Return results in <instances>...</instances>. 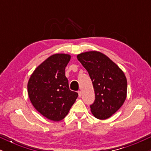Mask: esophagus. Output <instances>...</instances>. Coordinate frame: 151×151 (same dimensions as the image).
I'll use <instances>...</instances> for the list:
<instances>
[{
    "mask_svg": "<svg viewBox=\"0 0 151 151\" xmlns=\"http://www.w3.org/2000/svg\"><path fill=\"white\" fill-rule=\"evenodd\" d=\"M78 94H79V97H81V91H78Z\"/></svg>",
    "mask_w": 151,
    "mask_h": 151,
    "instance_id": "1",
    "label": "esophagus"
}]
</instances>
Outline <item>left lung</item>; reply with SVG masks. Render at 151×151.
<instances>
[{"label": "left lung", "mask_w": 151, "mask_h": 151, "mask_svg": "<svg viewBox=\"0 0 151 151\" xmlns=\"http://www.w3.org/2000/svg\"><path fill=\"white\" fill-rule=\"evenodd\" d=\"M92 81L95 100L90 105L96 119H106L121 108L127 93V80L123 71L108 57L91 51L77 55Z\"/></svg>", "instance_id": "8db88e82"}]
</instances>
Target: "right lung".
I'll use <instances>...</instances> for the list:
<instances>
[{"label":"right lung","mask_w":151,"mask_h":151,"mask_svg":"<svg viewBox=\"0 0 151 151\" xmlns=\"http://www.w3.org/2000/svg\"><path fill=\"white\" fill-rule=\"evenodd\" d=\"M70 55L55 54L40 65L28 81L27 92L31 103L45 117L61 121L68 114L78 96L71 91L65 76Z\"/></svg>","instance_id":"1"}]
</instances>
